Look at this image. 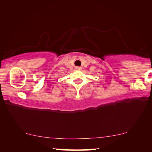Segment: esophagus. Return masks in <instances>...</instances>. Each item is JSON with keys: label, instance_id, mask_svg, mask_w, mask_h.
I'll use <instances>...</instances> for the list:
<instances>
[{"label": "esophagus", "instance_id": "esophagus-1", "mask_svg": "<svg viewBox=\"0 0 152 152\" xmlns=\"http://www.w3.org/2000/svg\"><path fill=\"white\" fill-rule=\"evenodd\" d=\"M81 69H82L81 67H79V66H76V70H80Z\"/></svg>", "mask_w": 152, "mask_h": 152}]
</instances>
